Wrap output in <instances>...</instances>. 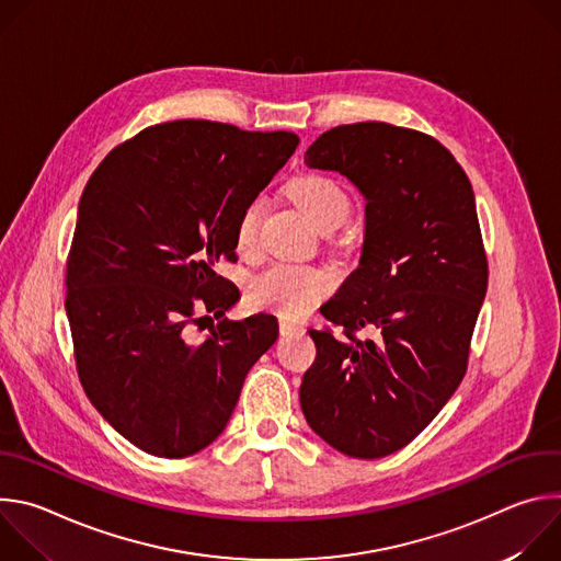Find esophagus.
Here are the masks:
<instances>
[{"label": "esophagus", "mask_w": 561, "mask_h": 561, "mask_svg": "<svg viewBox=\"0 0 561 561\" xmlns=\"http://www.w3.org/2000/svg\"><path fill=\"white\" fill-rule=\"evenodd\" d=\"M304 329L299 327V324H295V322H288V319H279V333L282 335H297V333H301Z\"/></svg>", "instance_id": "1"}]
</instances>
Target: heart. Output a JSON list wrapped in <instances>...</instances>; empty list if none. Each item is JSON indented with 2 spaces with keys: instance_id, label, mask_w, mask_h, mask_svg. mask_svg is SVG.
<instances>
[{
  "instance_id": "1",
  "label": "heart",
  "mask_w": 561,
  "mask_h": 561,
  "mask_svg": "<svg viewBox=\"0 0 561 561\" xmlns=\"http://www.w3.org/2000/svg\"><path fill=\"white\" fill-rule=\"evenodd\" d=\"M295 202L308 213L319 230L340 226L351 213V197L342 184L322 173H306L288 186ZM264 204L253 197L234 221V249L242 255H253L257 249V230ZM333 286L327 271L304 264L277 262L264 268L249 284V304L257 310H271L286 319L306 314L314 304L322 301Z\"/></svg>"
}]
</instances>
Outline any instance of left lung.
Wrapping results in <instances>:
<instances>
[{"label":"left lung","instance_id":"8db88e82","mask_svg":"<svg viewBox=\"0 0 561 561\" xmlns=\"http://www.w3.org/2000/svg\"><path fill=\"white\" fill-rule=\"evenodd\" d=\"M304 162L359 188L366 230L359 266L322 306L344 335L308 331L317 357L301 411L335 450L386 457L435 420L466 375L489 286L472 186L435 137L383 122L327 130Z\"/></svg>","mask_w":561,"mask_h":561}]
</instances>
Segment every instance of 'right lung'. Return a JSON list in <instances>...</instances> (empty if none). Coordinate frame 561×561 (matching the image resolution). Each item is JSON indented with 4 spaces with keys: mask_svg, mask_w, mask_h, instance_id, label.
Wrapping results in <instances>:
<instances>
[{
    "mask_svg": "<svg viewBox=\"0 0 561 561\" xmlns=\"http://www.w3.org/2000/svg\"><path fill=\"white\" fill-rule=\"evenodd\" d=\"M295 133L208 119L144 128L113 148L79 199L66 262V314L91 404L133 446L182 459L226 428L277 319L230 322L239 290L234 221L288 162ZM213 311L217 328L190 337Z\"/></svg>",
    "mask_w": 561,
    "mask_h": 561,
    "instance_id": "add662e5",
    "label": "right lung"
}]
</instances>
